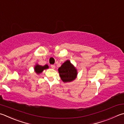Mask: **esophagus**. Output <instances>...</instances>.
Segmentation results:
<instances>
[{
	"instance_id": "34e87169",
	"label": "esophagus",
	"mask_w": 124,
	"mask_h": 124,
	"mask_svg": "<svg viewBox=\"0 0 124 124\" xmlns=\"http://www.w3.org/2000/svg\"><path fill=\"white\" fill-rule=\"evenodd\" d=\"M51 67L52 68V69H54L55 67V66L54 65H51Z\"/></svg>"
}]
</instances>
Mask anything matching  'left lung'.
<instances>
[{"instance_id": "8db88e82", "label": "left lung", "mask_w": 124, "mask_h": 124, "mask_svg": "<svg viewBox=\"0 0 124 124\" xmlns=\"http://www.w3.org/2000/svg\"><path fill=\"white\" fill-rule=\"evenodd\" d=\"M58 71L62 80L64 83L70 82L76 79L77 71L69 60H67L58 69Z\"/></svg>"}]
</instances>
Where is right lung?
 I'll return each instance as SVG.
<instances>
[{
    "label": "right lung",
    "instance_id": "obj_1",
    "mask_svg": "<svg viewBox=\"0 0 124 124\" xmlns=\"http://www.w3.org/2000/svg\"><path fill=\"white\" fill-rule=\"evenodd\" d=\"M48 68V66L47 65H45V66H40V65H37L34 67V70H35V71H36V72L37 74H39L41 73V72L43 71L44 70H45Z\"/></svg>",
    "mask_w": 124,
    "mask_h": 124
}]
</instances>
